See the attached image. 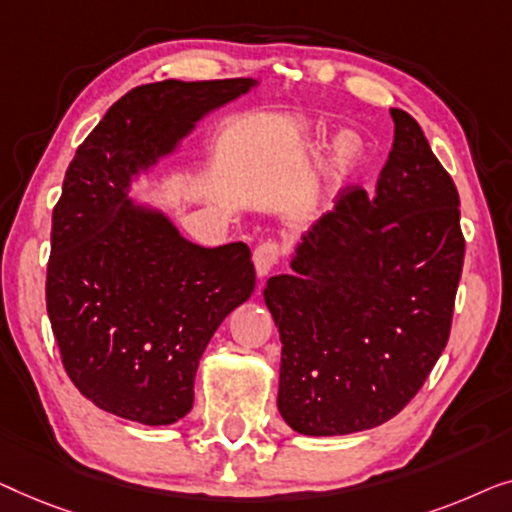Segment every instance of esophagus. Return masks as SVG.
<instances>
[{
    "instance_id": "esophagus-1",
    "label": "esophagus",
    "mask_w": 512,
    "mask_h": 512,
    "mask_svg": "<svg viewBox=\"0 0 512 512\" xmlns=\"http://www.w3.org/2000/svg\"><path fill=\"white\" fill-rule=\"evenodd\" d=\"M280 257H283V246H280L278 241L259 243V246L255 248V255H253L257 276L259 278L269 276V271L280 262Z\"/></svg>"
}]
</instances>
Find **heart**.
<instances>
[{
  "label": "heart",
  "instance_id": "1",
  "mask_svg": "<svg viewBox=\"0 0 512 512\" xmlns=\"http://www.w3.org/2000/svg\"><path fill=\"white\" fill-rule=\"evenodd\" d=\"M338 148H341V153H348V150H350V141H348V139H341V143H338Z\"/></svg>",
  "mask_w": 512,
  "mask_h": 512
}]
</instances>
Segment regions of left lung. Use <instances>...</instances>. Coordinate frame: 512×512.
I'll return each instance as SVG.
<instances>
[{
	"mask_svg": "<svg viewBox=\"0 0 512 512\" xmlns=\"http://www.w3.org/2000/svg\"><path fill=\"white\" fill-rule=\"evenodd\" d=\"M369 197L352 185L266 280L278 410L306 436L373 429L420 392L448 343L464 266L459 194L406 111Z\"/></svg>",
	"mask_w": 512,
	"mask_h": 512,
	"instance_id": "8db88e82",
	"label": "left lung"
}]
</instances>
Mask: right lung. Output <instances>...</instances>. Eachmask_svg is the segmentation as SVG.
Listing matches in <instances>:
<instances>
[{
  "instance_id": "obj_1",
  "label": "right lung",
  "mask_w": 512,
  "mask_h": 512,
  "mask_svg": "<svg viewBox=\"0 0 512 512\" xmlns=\"http://www.w3.org/2000/svg\"><path fill=\"white\" fill-rule=\"evenodd\" d=\"M255 85H139L69 164L53 211L46 306L64 371L106 413L150 427L190 413L208 341L255 290L246 243L197 246L162 211L129 199L134 178Z\"/></svg>"
}]
</instances>
